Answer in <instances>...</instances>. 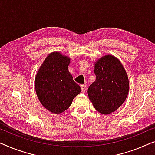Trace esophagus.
Returning <instances> with one entry per match:
<instances>
[{
  "label": "esophagus",
  "mask_w": 155,
  "mask_h": 155,
  "mask_svg": "<svg viewBox=\"0 0 155 155\" xmlns=\"http://www.w3.org/2000/svg\"><path fill=\"white\" fill-rule=\"evenodd\" d=\"M81 92L82 93H85L86 90V85H81Z\"/></svg>",
  "instance_id": "34e87169"
}]
</instances>
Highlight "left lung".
<instances>
[{
  "label": "left lung",
  "instance_id": "obj_1",
  "mask_svg": "<svg viewBox=\"0 0 155 155\" xmlns=\"http://www.w3.org/2000/svg\"><path fill=\"white\" fill-rule=\"evenodd\" d=\"M95 82L89 86V99L95 110L109 114L120 107L129 91L128 76L118 59L112 55L102 57L95 63Z\"/></svg>",
  "mask_w": 155,
  "mask_h": 155
}]
</instances>
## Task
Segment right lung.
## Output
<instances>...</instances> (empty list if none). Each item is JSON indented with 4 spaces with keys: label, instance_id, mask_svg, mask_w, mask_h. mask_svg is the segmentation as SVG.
Here are the masks:
<instances>
[{
    "label": "right lung",
    "instance_id": "obj_1",
    "mask_svg": "<svg viewBox=\"0 0 155 155\" xmlns=\"http://www.w3.org/2000/svg\"><path fill=\"white\" fill-rule=\"evenodd\" d=\"M70 59L60 53L47 57L35 78V88L41 103L50 112L60 114L69 107L81 92L68 70Z\"/></svg>",
    "mask_w": 155,
    "mask_h": 155
}]
</instances>
